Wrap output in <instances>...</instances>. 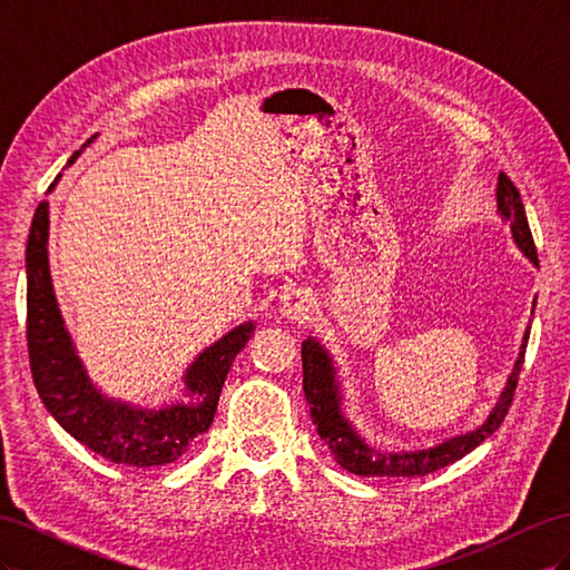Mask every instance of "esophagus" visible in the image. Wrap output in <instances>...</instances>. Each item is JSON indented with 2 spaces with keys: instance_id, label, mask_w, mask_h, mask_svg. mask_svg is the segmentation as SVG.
<instances>
[{
  "instance_id": "esophagus-1",
  "label": "esophagus",
  "mask_w": 570,
  "mask_h": 570,
  "mask_svg": "<svg viewBox=\"0 0 570 570\" xmlns=\"http://www.w3.org/2000/svg\"><path fill=\"white\" fill-rule=\"evenodd\" d=\"M312 312H314V304L302 289H289L281 297V314L289 321L304 323L308 321V316H312Z\"/></svg>"
}]
</instances>
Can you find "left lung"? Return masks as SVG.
I'll list each match as a JSON object with an SVG mask.
<instances>
[{
	"instance_id": "left-lung-1",
	"label": "left lung",
	"mask_w": 570,
	"mask_h": 570,
	"mask_svg": "<svg viewBox=\"0 0 570 570\" xmlns=\"http://www.w3.org/2000/svg\"><path fill=\"white\" fill-rule=\"evenodd\" d=\"M497 212L502 214L504 220H509L513 243L530 258V262L538 266V252H534V243L528 226V216L521 202V193L515 189L509 176L499 174L497 180ZM528 335H523V344L519 358H515V366L509 375V383L494 404L488 421L480 428L471 430L465 435H456L444 440L435 446H428V450H402V452H385L381 446L368 444L361 438L352 423L347 421L342 411V394L340 383L335 381V366L333 356L325 352L323 344L314 337H306L302 342V368H304V396L308 411H312V421L316 425V433L327 444V450L333 452L335 461L342 465L344 471L354 475H366V478H416L428 475L433 471L444 469L459 459H463L469 452H473L480 442H485L494 430L502 425L507 411L513 402L515 385H519V375L523 368L525 347H528Z\"/></svg>"
}]
</instances>
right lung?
Returning a JSON list of instances; mask_svg holds the SVG:
<instances>
[{"label":"right lung","instance_id":"add662e5","mask_svg":"<svg viewBox=\"0 0 570 570\" xmlns=\"http://www.w3.org/2000/svg\"><path fill=\"white\" fill-rule=\"evenodd\" d=\"M78 154H73L71 161ZM47 237L49 202L42 199L32 216L26 247L28 356L32 383L42 404L68 435L114 463L135 465V469L174 463L197 435L209 430L220 387L235 356L249 342L254 323L233 327L193 361V366L185 371V396H189V402L140 409L109 400L85 373L73 340L63 325L51 287Z\"/></svg>","mask_w":570,"mask_h":570}]
</instances>
